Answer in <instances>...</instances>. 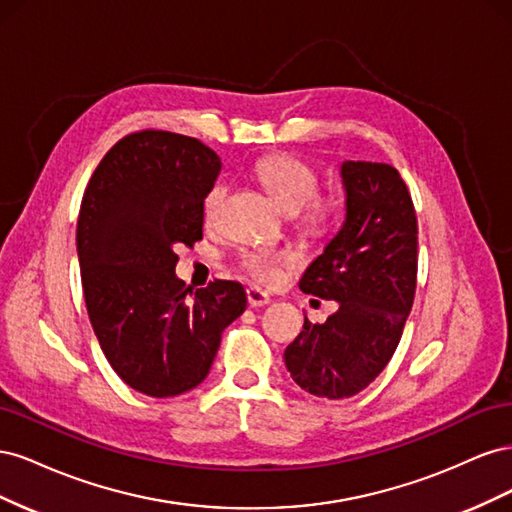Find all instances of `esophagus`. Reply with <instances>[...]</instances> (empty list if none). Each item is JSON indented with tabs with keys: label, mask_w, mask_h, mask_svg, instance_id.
<instances>
[{
	"label": "esophagus",
	"mask_w": 512,
	"mask_h": 512,
	"mask_svg": "<svg viewBox=\"0 0 512 512\" xmlns=\"http://www.w3.org/2000/svg\"><path fill=\"white\" fill-rule=\"evenodd\" d=\"M247 294V303H250V307H262V305H269V294L262 292L260 288H247L245 290Z\"/></svg>",
	"instance_id": "obj_1"
}]
</instances>
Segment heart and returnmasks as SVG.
I'll return each instance as SVG.
<instances>
[{
	"label": "heart",
	"mask_w": 512,
	"mask_h": 512,
	"mask_svg": "<svg viewBox=\"0 0 512 512\" xmlns=\"http://www.w3.org/2000/svg\"><path fill=\"white\" fill-rule=\"evenodd\" d=\"M254 173L258 181L265 185V190L273 196V200L288 213H303L305 224L320 228L329 222L333 213V203L329 198L314 196L318 188V177L314 168L294 156H269L256 162ZM226 198L224 185H213L207 192L203 203V215L207 224H215ZM290 262V254H277L267 250L247 252L241 258V265L252 275L254 280L262 284H277L282 277V267Z\"/></svg>",
	"instance_id": "1"
}]
</instances>
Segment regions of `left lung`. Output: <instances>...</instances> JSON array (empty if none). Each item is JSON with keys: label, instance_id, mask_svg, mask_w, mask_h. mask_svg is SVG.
<instances>
[{"label": "left lung", "instance_id": "obj_1", "mask_svg": "<svg viewBox=\"0 0 512 512\" xmlns=\"http://www.w3.org/2000/svg\"><path fill=\"white\" fill-rule=\"evenodd\" d=\"M346 218L299 288L339 309L324 324L305 316L284 363L303 391L352 397L391 361L416 290L418 228L410 192L397 168L346 160L339 166Z\"/></svg>", "mask_w": 512, "mask_h": 512}]
</instances>
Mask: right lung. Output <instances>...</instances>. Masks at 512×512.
<instances>
[{"label":"right lung","instance_id":"right-lung-1","mask_svg":"<svg viewBox=\"0 0 512 512\" xmlns=\"http://www.w3.org/2000/svg\"><path fill=\"white\" fill-rule=\"evenodd\" d=\"M220 170L196 138L143 130L113 145L87 183L76 226L87 314L117 376L149 397L196 389L247 305L239 282L192 292L175 273L177 247L203 239Z\"/></svg>","mask_w":512,"mask_h":512}]
</instances>
